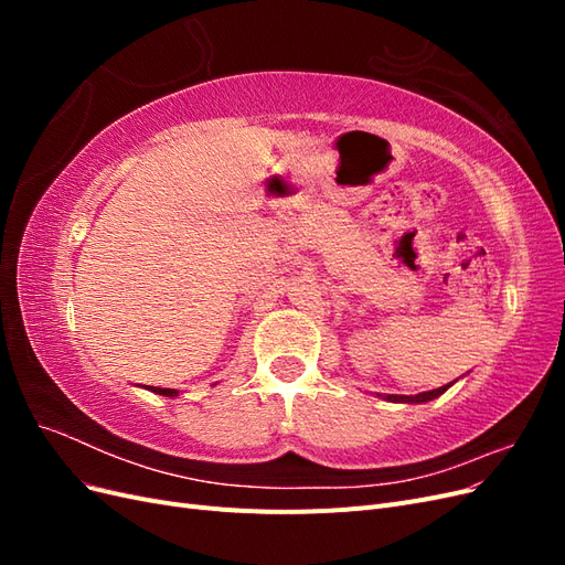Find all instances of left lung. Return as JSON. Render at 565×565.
Wrapping results in <instances>:
<instances>
[{
  "mask_svg": "<svg viewBox=\"0 0 565 565\" xmlns=\"http://www.w3.org/2000/svg\"><path fill=\"white\" fill-rule=\"evenodd\" d=\"M450 386H452V382L446 384V386H440V388H434V391L417 393V396H391V393H388V396H384V401H391V403H426V401L438 398L440 393H446Z\"/></svg>",
  "mask_w": 565,
  "mask_h": 565,
  "instance_id": "left-lung-1",
  "label": "left lung"
}]
</instances>
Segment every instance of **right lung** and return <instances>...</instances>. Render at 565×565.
<instances>
[{"label":"right lung","mask_w":565,"mask_h":565,"mask_svg":"<svg viewBox=\"0 0 565 565\" xmlns=\"http://www.w3.org/2000/svg\"><path fill=\"white\" fill-rule=\"evenodd\" d=\"M152 393H160V396H169V398H174L177 396V388H160V386H148Z\"/></svg>","instance_id":"right-lung-1"}]
</instances>
